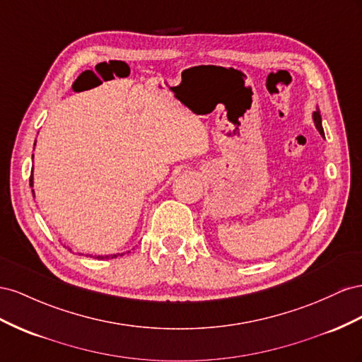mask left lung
Returning a JSON list of instances; mask_svg holds the SVG:
<instances>
[{"label": "left lung", "mask_w": 362, "mask_h": 362, "mask_svg": "<svg viewBox=\"0 0 362 362\" xmlns=\"http://www.w3.org/2000/svg\"><path fill=\"white\" fill-rule=\"evenodd\" d=\"M313 121H314L320 135L325 138V130H323V126H322V115H320V109L318 107L315 109V112H313Z\"/></svg>", "instance_id": "1"}]
</instances>
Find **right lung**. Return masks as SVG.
I'll return each mask as SVG.
<instances>
[{"mask_svg":"<svg viewBox=\"0 0 362 362\" xmlns=\"http://www.w3.org/2000/svg\"><path fill=\"white\" fill-rule=\"evenodd\" d=\"M35 146H36V141H35ZM35 150V148H33ZM33 158H35V154H33ZM30 187L33 188V171H32V174H30ZM32 192H33V197H35V189H32ZM66 249L71 252V249L69 247H66ZM129 253V252H127ZM78 255H81V253H78ZM119 255V253H118ZM118 255H98V256H95L97 259H109V257H117ZM121 255H124V253H121Z\"/></svg>","mask_w":362,"mask_h":362,"instance_id":"right-lung-1","label":"right lung"}]
</instances>
